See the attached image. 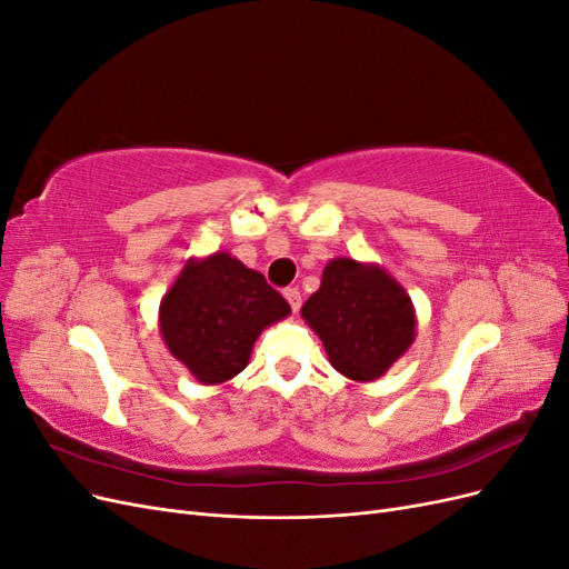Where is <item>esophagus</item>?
<instances>
[{"instance_id":"obj_1","label":"esophagus","mask_w":569,"mask_h":569,"mask_svg":"<svg viewBox=\"0 0 569 569\" xmlns=\"http://www.w3.org/2000/svg\"><path fill=\"white\" fill-rule=\"evenodd\" d=\"M284 299L289 301V306H291V311H299L301 308V291L297 289V287H289V289H284Z\"/></svg>"}]
</instances>
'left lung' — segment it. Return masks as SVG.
<instances>
[{
	"mask_svg": "<svg viewBox=\"0 0 569 569\" xmlns=\"http://www.w3.org/2000/svg\"><path fill=\"white\" fill-rule=\"evenodd\" d=\"M301 318L320 337L330 366L353 382L380 380L418 335L416 306L399 280L349 256L325 266Z\"/></svg>",
	"mask_w": 569,
	"mask_h": 569,
	"instance_id": "1",
	"label": "left lung"
}]
</instances>
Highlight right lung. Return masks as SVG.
Returning a JSON list of instances; mask_svg holds the SVG:
<instances>
[{"instance_id":"add662e5","label":"right lung","mask_w":569,"mask_h":569,"mask_svg":"<svg viewBox=\"0 0 569 569\" xmlns=\"http://www.w3.org/2000/svg\"><path fill=\"white\" fill-rule=\"evenodd\" d=\"M291 313L280 291L228 251L189 258L159 306L170 356L216 387L249 366L256 339Z\"/></svg>"}]
</instances>
